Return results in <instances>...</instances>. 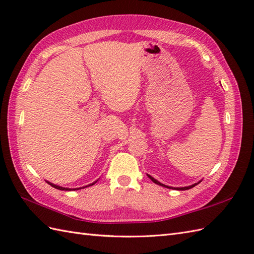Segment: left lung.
Segmentation results:
<instances>
[{
  "label": "left lung",
  "instance_id": "8db88e82",
  "mask_svg": "<svg viewBox=\"0 0 254 254\" xmlns=\"http://www.w3.org/2000/svg\"><path fill=\"white\" fill-rule=\"evenodd\" d=\"M149 177V179L152 180L154 183H156V185H159V186H161V187H165V188H169V189H172V188H170V187H167V186H165V185H163V183H160V182H158L157 180L156 179H154L153 177H150V176H148ZM199 183V182H198ZM197 185V183H195V185H193V186H190V187H185V188H177L176 190H189V189H191V188H193V187H195Z\"/></svg>",
  "mask_w": 254,
  "mask_h": 254
}]
</instances>
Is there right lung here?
Here are the masks:
<instances>
[{
	"label": "right lung",
	"instance_id": "1",
	"mask_svg": "<svg viewBox=\"0 0 254 254\" xmlns=\"http://www.w3.org/2000/svg\"><path fill=\"white\" fill-rule=\"evenodd\" d=\"M48 183H49V185H50L51 187L56 188V189H59V190H62V191H71V190H76V189H68V188H62V187H59V186L53 185V183H50V182H48ZM93 185H94V183H93ZM93 185H89V186H93Z\"/></svg>",
	"mask_w": 254,
	"mask_h": 254
}]
</instances>
